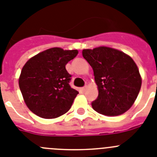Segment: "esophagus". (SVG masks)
<instances>
[{"instance_id":"obj_1","label":"esophagus","mask_w":157,"mask_h":157,"mask_svg":"<svg viewBox=\"0 0 157 157\" xmlns=\"http://www.w3.org/2000/svg\"><path fill=\"white\" fill-rule=\"evenodd\" d=\"M86 89H87V87H86V86H85V87H82L81 90H82V91H86Z\"/></svg>"}]
</instances>
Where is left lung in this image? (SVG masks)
<instances>
[{
  "label": "left lung",
  "mask_w": 157,
  "mask_h": 157,
  "mask_svg": "<svg viewBox=\"0 0 157 157\" xmlns=\"http://www.w3.org/2000/svg\"><path fill=\"white\" fill-rule=\"evenodd\" d=\"M83 57L94 71L98 95L92 108L105 116L121 115L135 103L142 86L136 63L124 52L100 46L84 49Z\"/></svg>",
  "instance_id": "obj_1"
}]
</instances>
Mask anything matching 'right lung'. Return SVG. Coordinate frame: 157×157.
I'll return each mask as SVG.
<instances>
[{"label": "right lung", "instance_id": "add662e5", "mask_svg": "<svg viewBox=\"0 0 157 157\" xmlns=\"http://www.w3.org/2000/svg\"><path fill=\"white\" fill-rule=\"evenodd\" d=\"M77 50L52 48L30 58L24 65L19 85L31 112L44 119H54L69 111L78 91L70 85L66 65Z\"/></svg>", "mask_w": 157, "mask_h": 157}]
</instances>
